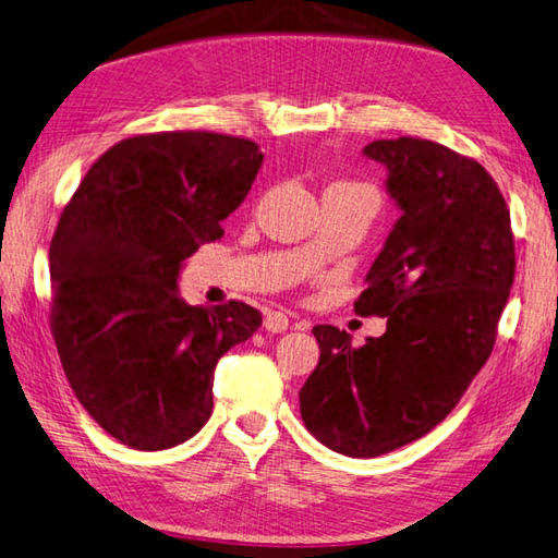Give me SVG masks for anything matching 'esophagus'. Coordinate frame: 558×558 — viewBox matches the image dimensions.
Wrapping results in <instances>:
<instances>
[{"mask_svg": "<svg viewBox=\"0 0 558 558\" xmlns=\"http://www.w3.org/2000/svg\"><path fill=\"white\" fill-rule=\"evenodd\" d=\"M264 326L268 332H284L290 328V318L288 314H282V311H268L264 318Z\"/></svg>", "mask_w": 558, "mask_h": 558, "instance_id": "esophagus-1", "label": "esophagus"}]
</instances>
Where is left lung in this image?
I'll return each instance as SVG.
<instances>
[{
    "label": "left lung",
    "mask_w": 558,
    "mask_h": 558,
    "mask_svg": "<svg viewBox=\"0 0 558 558\" xmlns=\"http://www.w3.org/2000/svg\"><path fill=\"white\" fill-rule=\"evenodd\" d=\"M401 218L354 311L387 318L383 338L316 326L318 366L300 390L306 430L373 459L430 433L487 364L515 274L509 206L471 157L421 137L375 140Z\"/></svg>",
    "instance_id": "obj_1"
}]
</instances>
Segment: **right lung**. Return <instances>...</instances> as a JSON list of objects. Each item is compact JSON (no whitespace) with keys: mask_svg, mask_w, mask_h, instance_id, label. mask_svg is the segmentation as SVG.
Wrapping results in <instances>:
<instances>
[{"mask_svg":"<svg viewBox=\"0 0 558 558\" xmlns=\"http://www.w3.org/2000/svg\"><path fill=\"white\" fill-rule=\"evenodd\" d=\"M256 142L206 131L116 142L63 206L49 244L51 308L77 401L119 442L159 451L202 430L218 359L262 326L230 300L190 306L180 264L223 235L262 168Z\"/></svg>","mask_w":558,"mask_h":558,"instance_id":"add662e5","label":"right lung"}]
</instances>
